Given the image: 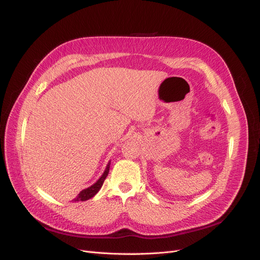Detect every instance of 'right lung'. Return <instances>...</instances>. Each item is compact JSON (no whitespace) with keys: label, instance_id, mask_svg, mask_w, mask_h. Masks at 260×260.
Masks as SVG:
<instances>
[{"label":"right lung","instance_id":"add662e5","mask_svg":"<svg viewBox=\"0 0 260 260\" xmlns=\"http://www.w3.org/2000/svg\"><path fill=\"white\" fill-rule=\"evenodd\" d=\"M110 162H111V161H109L108 166L106 167L105 172H103L102 175L99 177V180H98L97 182H95L94 184H92L91 186H89V187H87V188L81 190V191L79 192V194H78V196H77L75 199H74V200H75V202H85V200L90 199V198H92L95 194H97V192L100 190L103 182H105L106 177H107L108 174H109L110 165H111Z\"/></svg>","mask_w":260,"mask_h":260}]
</instances>
